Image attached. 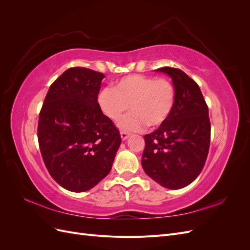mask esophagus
<instances>
[{
  "label": "esophagus",
  "instance_id": "esophagus-1",
  "mask_svg": "<svg viewBox=\"0 0 250 250\" xmlns=\"http://www.w3.org/2000/svg\"><path fill=\"white\" fill-rule=\"evenodd\" d=\"M120 134H121V138H122V140L124 141V140H127L128 138H129V135H130V133L129 132H127V131H121L120 132Z\"/></svg>",
  "mask_w": 250,
  "mask_h": 250
}]
</instances>
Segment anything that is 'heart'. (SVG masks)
<instances>
[{"label":"heart","mask_w":250,"mask_h":250,"mask_svg":"<svg viewBox=\"0 0 250 250\" xmlns=\"http://www.w3.org/2000/svg\"><path fill=\"white\" fill-rule=\"evenodd\" d=\"M176 92L166 78L132 74L116 81L113 87H105L98 94L97 102L103 115L118 121L128 109L131 112L121 119L119 126L127 131H139L163 125L175 105Z\"/></svg>","instance_id":"obj_1"}]
</instances>
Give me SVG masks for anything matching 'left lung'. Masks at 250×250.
Masks as SVG:
<instances>
[{"instance_id":"8db88e82","label":"left lung","mask_w":250,"mask_h":250,"mask_svg":"<svg viewBox=\"0 0 250 250\" xmlns=\"http://www.w3.org/2000/svg\"><path fill=\"white\" fill-rule=\"evenodd\" d=\"M156 71L172 78L176 99L168 120L144 135L142 166L157 184L176 190L197 178L206 164L210 142L208 107L197 83L185 72L170 66Z\"/></svg>"}]
</instances>
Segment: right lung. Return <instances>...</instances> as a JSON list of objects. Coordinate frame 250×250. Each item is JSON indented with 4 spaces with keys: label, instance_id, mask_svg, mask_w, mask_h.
<instances>
[{
    "label": "right lung",
    "instance_id": "1",
    "mask_svg": "<svg viewBox=\"0 0 250 250\" xmlns=\"http://www.w3.org/2000/svg\"><path fill=\"white\" fill-rule=\"evenodd\" d=\"M104 74L67 69L52 83L40 112L37 138L50 175L72 192L94 188L111 170L119 129L97 102Z\"/></svg>",
    "mask_w": 250,
    "mask_h": 250
}]
</instances>
